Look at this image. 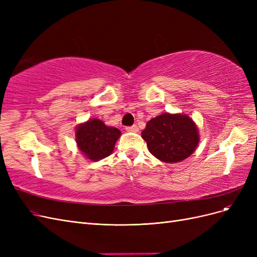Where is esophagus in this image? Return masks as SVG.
Wrapping results in <instances>:
<instances>
[{"label": "esophagus", "instance_id": "obj_1", "mask_svg": "<svg viewBox=\"0 0 257 257\" xmlns=\"http://www.w3.org/2000/svg\"><path fill=\"white\" fill-rule=\"evenodd\" d=\"M126 132H132V133H137L138 132V126L137 125H132V126H126L125 127Z\"/></svg>", "mask_w": 257, "mask_h": 257}]
</instances>
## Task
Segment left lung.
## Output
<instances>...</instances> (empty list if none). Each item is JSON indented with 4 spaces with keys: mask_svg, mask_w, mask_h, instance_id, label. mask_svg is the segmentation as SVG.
<instances>
[{
    "mask_svg": "<svg viewBox=\"0 0 257 257\" xmlns=\"http://www.w3.org/2000/svg\"><path fill=\"white\" fill-rule=\"evenodd\" d=\"M142 137L150 153L165 163H178L189 158L199 143L198 128L182 113H162L147 122Z\"/></svg>",
    "mask_w": 257,
    "mask_h": 257,
    "instance_id": "1",
    "label": "left lung"
}]
</instances>
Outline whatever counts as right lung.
Listing matches in <instances>:
<instances>
[{"mask_svg": "<svg viewBox=\"0 0 257 257\" xmlns=\"http://www.w3.org/2000/svg\"><path fill=\"white\" fill-rule=\"evenodd\" d=\"M121 132L107 126L99 119H91L76 127V143L84 157L91 161H98L109 157Z\"/></svg>", "mask_w": 257, "mask_h": 257, "instance_id": "obj_1", "label": "right lung"}]
</instances>
